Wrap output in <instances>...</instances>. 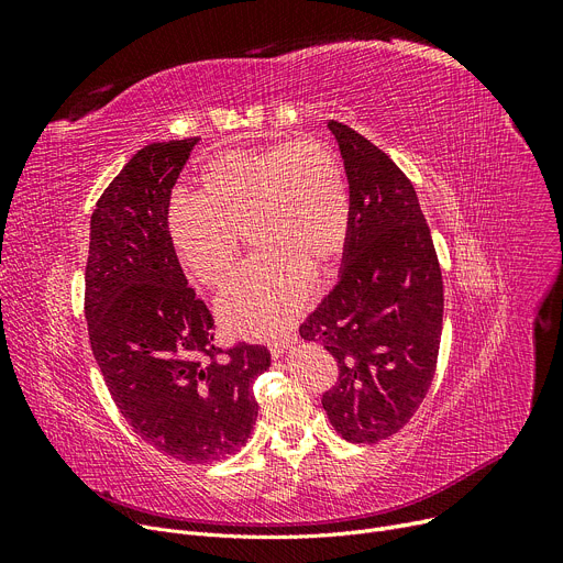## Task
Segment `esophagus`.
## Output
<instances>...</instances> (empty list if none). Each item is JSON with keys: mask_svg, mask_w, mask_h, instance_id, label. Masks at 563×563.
<instances>
[{"mask_svg": "<svg viewBox=\"0 0 563 563\" xmlns=\"http://www.w3.org/2000/svg\"><path fill=\"white\" fill-rule=\"evenodd\" d=\"M297 340H299V338H297V333H294V335H285V338H280V340H272V342H269V351H272V356H274V358L283 356V351H285L289 344L297 342Z\"/></svg>", "mask_w": 563, "mask_h": 563, "instance_id": "1", "label": "esophagus"}]
</instances>
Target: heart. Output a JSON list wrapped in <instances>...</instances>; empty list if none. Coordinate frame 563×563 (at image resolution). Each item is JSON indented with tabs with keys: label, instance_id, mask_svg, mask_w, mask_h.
<instances>
[{
	"label": "heart",
	"instance_id": "obj_1",
	"mask_svg": "<svg viewBox=\"0 0 563 563\" xmlns=\"http://www.w3.org/2000/svg\"><path fill=\"white\" fill-rule=\"evenodd\" d=\"M351 189L335 147L297 139L228 151L200 168L198 196H177L166 225L173 249L207 287H223L242 255L257 253L219 301L225 327L272 338L306 310L312 272L333 264L351 234Z\"/></svg>",
	"mask_w": 563,
	"mask_h": 563
}]
</instances>
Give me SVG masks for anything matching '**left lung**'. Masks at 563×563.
I'll list each match as a JSON object with an SVG mask.
<instances>
[{"label":"left lung","instance_id":"1","mask_svg":"<svg viewBox=\"0 0 563 563\" xmlns=\"http://www.w3.org/2000/svg\"><path fill=\"white\" fill-rule=\"evenodd\" d=\"M351 189V234L338 285L301 323L338 363L321 395L349 442H378L408 424L435 374L442 274L431 230L406 173L338 121L329 123Z\"/></svg>","mask_w":563,"mask_h":563}]
</instances>
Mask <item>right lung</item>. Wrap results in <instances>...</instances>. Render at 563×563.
Listing matches in <instances>:
<instances>
[{
  "instance_id": "1",
  "label": "right lung",
  "mask_w": 563,
  "mask_h": 563,
  "mask_svg": "<svg viewBox=\"0 0 563 563\" xmlns=\"http://www.w3.org/2000/svg\"><path fill=\"white\" fill-rule=\"evenodd\" d=\"M198 136L151 143L96 202L84 274L88 340L113 404L147 445L183 463H214L249 440L262 344H214V317L175 255L170 191Z\"/></svg>"
}]
</instances>
